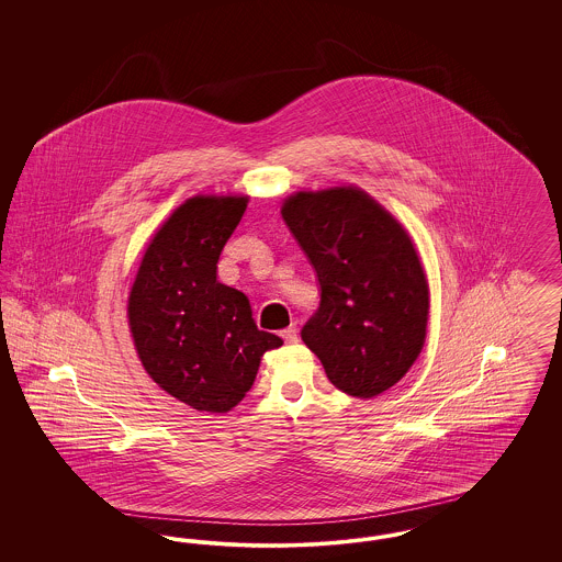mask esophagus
I'll return each mask as SVG.
<instances>
[{
	"label": "esophagus",
	"instance_id": "1",
	"mask_svg": "<svg viewBox=\"0 0 562 562\" xmlns=\"http://www.w3.org/2000/svg\"><path fill=\"white\" fill-rule=\"evenodd\" d=\"M280 335H282V339H284V344H296V339H299L294 324H291L289 328H284Z\"/></svg>",
	"mask_w": 562,
	"mask_h": 562
}]
</instances>
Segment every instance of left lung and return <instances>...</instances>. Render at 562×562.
Listing matches in <instances>:
<instances>
[{
    "label": "left lung",
    "mask_w": 562,
    "mask_h": 562,
    "mask_svg": "<svg viewBox=\"0 0 562 562\" xmlns=\"http://www.w3.org/2000/svg\"><path fill=\"white\" fill-rule=\"evenodd\" d=\"M282 218L321 284V307L301 339L335 387L373 398L422 353L429 291L401 223L358 188L299 191Z\"/></svg>",
    "instance_id": "1"
}]
</instances>
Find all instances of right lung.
Listing matches in <instances>:
<instances>
[{
	"label": "right lung",
	"instance_id": "obj_1",
	"mask_svg": "<svg viewBox=\"0 0 562 562\" xmlns=\"http://www.w3.org/2000/svg\"><path fill=\"white\" fill-rule=\"evenodd\" d=\"M244 195H195L145 250L128 299L134 348L164 392L195 411L227 413L250 390L261 356L282 346L259 330L248 296L216 280L246 211Z\"/></svg>",
	"mask_w": 562,
	"mask_h": 562
}]
</instances>
